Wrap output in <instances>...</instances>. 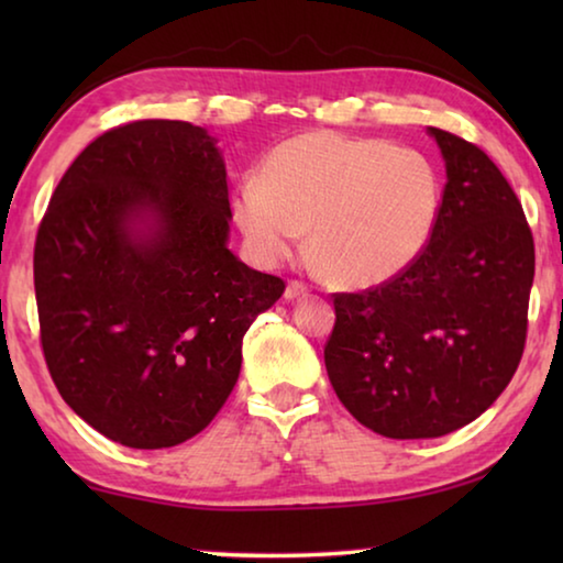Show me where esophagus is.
Listing matches in <instances>:
<instances>
[{"instance_id": "34e87169", "label": "esophagus", "mask_w": 563, "mask_h": 563, "mask_svg": "<svg viewBox=\"0 0 563 563\" xmlns=\"http://www.w3.org/2000/svg\"><path fill=\"white\" fill-rule=\"evenodd\" d=\"M308 295V285L300 283V280H290L288 288H285V300H298Z\"/></svg>"}]
</instances>
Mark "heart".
<instances>
[{"label": "heart", "instance_id": "obj_1", "mask_svg": "<svg viewBox=\"0 0 563 563\" xmlns=\"http://www.w3.org/2000/svg\"><path fill=\"white\" fill-rule=\"evenodd\" d=\"M442 180L419 151L383 139L312 131L265 156L235 190L233 213L253 255L280 263L310 228L312 261L340 288L395 280L430 245Z\"/></svg>", "mask_w": 563, "mask_h": 563}]
</instances>
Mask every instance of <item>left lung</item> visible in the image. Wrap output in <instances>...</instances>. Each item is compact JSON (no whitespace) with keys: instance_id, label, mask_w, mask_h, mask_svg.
I'll use <instances>...</instances> for the list:
<instances>
[{"instance_id":"8db88e82","label":"left lung","mask_w":563,"mask_h":563,"mask_svg":"<svg viewBox=\"0 0 563 563\" xmlns=\"http://www.w3.org/2000/svg\"><path fill=\"white\" fill-rule=\"evenodd\" d=\"M427 131L446 168L432 241L395 280L332 295L325 345L340 402L389 440L474 422L511 383L527 342L533 238L519 198L479 146Z\"/></svg>"}]
</instances>
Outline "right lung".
<instances>
[{
  "label": "right lung",
  "instance_id": "right-lung-1",
  "mask_svg": "<svg viewBox=\"0 0 563 563\" xmlns=\"http://www.w3.org/2000/svg\"><path fill=\"white\" fill-rule=\"evenodd\" d=\"M225 164L188 121L101 133L56 186L34 245L46 367L64 402L133 450L206 430L243 335L285 290L228 251Z\"/></svg>",
  "mask_w": 563,
  "mask_h": 563
}]
</instances>
